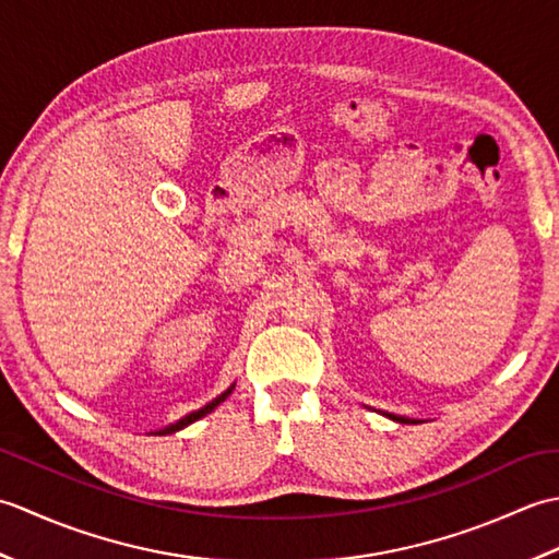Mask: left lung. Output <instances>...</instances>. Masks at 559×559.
I'll return each instance as SVG.
<instances>
[{
    "mask_svg": "<svg viewBox=\"0 0 559 559\" xmlns=\"http://www.w3.org/2000/svg\"><path fill=\"white\" fill-rule=\"evenodd\" d=\"M396 420H401V423H415V420H406V418H396Z\"/></svg>",
    "mask_w": 559,
    "mask_h": 559,
    "instance_id": "left-lung-1",
    "label": "left lung"
}]
</instances>
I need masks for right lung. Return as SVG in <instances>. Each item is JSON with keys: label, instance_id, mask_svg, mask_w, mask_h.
<instances>
[{"label": "right lung", "instance_id": "obj_1", "mask_svg": "<svg viewBox=\"0 0 559 559\" xmlns=\"http://www.w3.org/2000/svg\"><path fill=\"white\" fill-rule=\"evenodd\" d=\"M230 391H233V386H230L228 391H225V394H221L218 399H213L211 403H206V406H204V408H199V411H194V413H189V415H185V418H182V420H177L175 425H170V427H165V430H160L158 435H170V432H177V430H182V427H187L189 423H194V420H199V418H204V415H206V413H211L213 408H216L221 401H225V399H228V396H230Z\"/></svg>", "mask_w": 559, "mask_h": 559}]
</instances>
